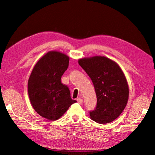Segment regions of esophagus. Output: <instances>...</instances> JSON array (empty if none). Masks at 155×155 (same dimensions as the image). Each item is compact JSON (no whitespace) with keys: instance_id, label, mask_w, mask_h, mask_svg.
Wrapping results in <instances>:
<instances>
[{"instance_id":"obj_1","label":"esophagus","mask_w":155,"mask_h":155,"mask_svg":"<svg viewBox=\"0 0 155 155\" xmlns=\"http://www.w3.org/2000/svg\"><path fill=\"white\" fill-rule=\"evenodd\" d=\"M77 101L79 103V104H82V103H83V99H82V98H78Z\"/></svg>"}]
</instances>
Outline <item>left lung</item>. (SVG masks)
Here are the masks:
<instances>
[{
	"mask_svg": "<svg viewBox=\"0 0 155 155\" xmlns=\"http://www.w3.org/2000/svg\"><path fill=\"white\" fill-rule=\"evenodd\" d=\"M78 63L90 77L97 97L96 109L91 118L107 124L121 114L129 99V86L122 70L114 61L104 56L83 58Z\"/></svg>",
	"mask_w": 155,
	"mask_h": 155,
	"instance_id": "1",
	"label": "left lung"
}]
</instances>
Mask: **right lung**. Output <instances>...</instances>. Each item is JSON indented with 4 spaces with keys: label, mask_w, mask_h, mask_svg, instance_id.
I'll return each instance as SVG.
<instances>
[{
    "label": "right lung",
    "mask_w": 155,
    "mask_h": 155,
    "mask_svg": "<svg viewBox=\"0 0 155 155\" xmlns=\"http://www.w3.org/2000/svg\"><path fill=\"white\" fill-rule=\"evenodd\" d=\"M69 57L58 51L43 56L34 67L28 82L31 104L41 116L57 120L76 101L61 79L68 67Z\"/></svg>",
    "instance_id": "right-lung-1"
}]
</instances>
